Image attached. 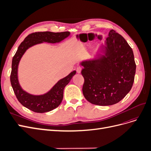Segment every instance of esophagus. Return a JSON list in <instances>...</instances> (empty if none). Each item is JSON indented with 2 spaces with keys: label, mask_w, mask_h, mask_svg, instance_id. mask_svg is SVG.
Masks as SVG:
<instances>
[{
  "label": "esophagus",
  "mask_w": 151,
  "mask_h": 151,
  "mask_svg": "<svg viewBox=\"0 0 151 151\" xmlns=\"http://www.w3.org/2000/svg\"><path fill=\"white\" fill-rule=\"evenodd\" d=\"M81 70H82V68L81 67H77L76 68V72H77V73H78V74H80Z\"/></svg>",
  "instance_id": "obj_1"
}]
</instances>
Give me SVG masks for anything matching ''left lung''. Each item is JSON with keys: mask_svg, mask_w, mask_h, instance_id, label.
<instances>
[{"mask_svg": "<svg viewBox=\"0 0 151 151\" xmlns=\"http://www.w3.org/2000/svg\"><path fill=\"white\" fill-rule=\"evenodd\" d=\"M104 55L81 63L84 78L83 93L88 101L109 106L124 98L132 89L136 64L133 50L122 36L113 30L100 47Z\"/></svg>", "mask_w": 151, "mask_h": 151, "instance_id": "8db88e82", "label": "left lung"}]
</instances>
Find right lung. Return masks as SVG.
<instances>
[{"label":"right lung","instance_id":"1","mask_svg":"<svg viewBox=\"0 0 151 151\" xmlns=\"http://www.w3.org/2000/svg\"><path fill=\"white\" fill-rule=\"evenodd\" d=\"M69 35L70 32L68 31L60 33L50 31L35 32L27 36L20 44L12 58L10 80L16 96L22 106L34 112L42 113L52 111L60 104L63 97V89L76 74V70L59 81L47 93L35 96L26 93L21 88L17 78V68L22 56L29 47L43 42L51 43L60 42Z\"/></svg>","mask_w":151,"mask_h":151}]
</instances>
